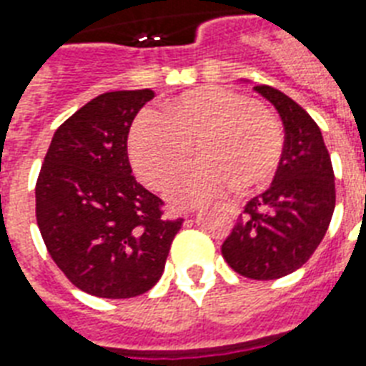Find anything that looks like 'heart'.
I'll return each mask as SVG.
<instances>
[{
    "label": "heart",
    "instance_id": "b5f03b06",
    "mask_svg": "<svg viewBox=\"0 0 366 366\" xmlns=\"http://www.w3.org/2000/svg\"><path fill=\"white\" fill-rule=\"evenodd\" d=\"M161 119L142 114L131 129L129 152L134 171L159 188L189 157L201 163L169 180L167 199L199 205L218 199L234 186L256 192L272 182L285 152V131L275 114L232 89H194L169 100Z\"/></svg>",
    "mask_w": 366,
    "mask_h": 366
}]
</instances>
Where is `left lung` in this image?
<instances>
[{"label":"left lung","mask_w":366,"mask_h":366,"mask_svg":"<svg viewBox=\"0 0 366 366\" xmlns=\"http://www.w3.org/2000/svg\"><path fill=\"white\" fill-rule=\"evenodd\" d=\"M285 127V152L272 186L244 205L222 244L224 260L243 277L267 281L310 260L335 212V171L323 134L300 104L269 85H256Z\"/></svg>","instance_id":"left-lung-1"}]
</instances>
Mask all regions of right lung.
<instances>
[{
  "label": "right lung",
  "instance_id": "obj_1",
  "mask_svg": "<svg viewBox=\"0 0 366 366\" xmlns=\"http://www.w3.org/2000/svg\"><path fill=\"white\" fill-rule=\"evenodd\" d=\"M154 91L99 94L56 129L36 184V218L54 264L99 298H132L165 269L182 218L132 177L127 137Z\"/></svg>",
  "mask_w": 366,
  "mask_h": 366
}]
</instances>
